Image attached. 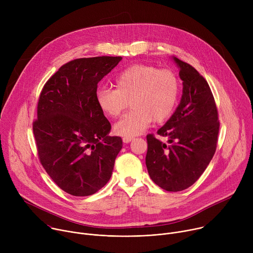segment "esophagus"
<instances>
[{"instance_id": "1", "label": "esophagus", "mask_w": 253, "mask_h": 253, "mask_svg": "<svg viewBox=\"0 0 253 253\" xmlns=\"http://www.w3.org/2000/svg\"><path fill=\"white\" fill-rule=\"evenodd\" d=\"M134 139V137H123V142L124 143H129Z\"/></svg>"}]
</instances>
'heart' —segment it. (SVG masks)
<instances>
[{
	"instance_id": "b5f03b06",
	"label": "heart",
	"mask_w": 253,
	"mask_h": 253,
	"mask_svg": "<svg viewBox=\"0 0 253 253\" xmlns=\"http://www.w3.org/2000/svg\"><path fill=\"white\" fill-rule=\"evenodd\" d=\"M115 87L98 89L96 102L112 118L118 117L130 102L132 110L114 126L115 132L125 137L141 134L152 121L168 119L180 94V80L174 71L150 65L128 67L116 77Z\"/></svg>"
}]
</instances>
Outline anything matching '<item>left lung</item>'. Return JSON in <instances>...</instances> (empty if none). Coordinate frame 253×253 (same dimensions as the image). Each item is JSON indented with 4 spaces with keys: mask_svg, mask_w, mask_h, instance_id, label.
<instances>
[{
    "mask_svg": "<svg viewBox=\"0 0 253 253\" xmlns=\"http://www.w3.org/2000/svg\"><path fill=\"white\" fill-rule=\"evenodd\" d=\"M183 81L177 109L157 134L147 135L146 166L150 178L166 191H182L202 175L211 161L219 132L218 112L207 81L191 65L173 58Z\"/></svg>",
    "mask_w": 253,
    "mask_h": 253,
    "instance_id": "8db88e82",
    "label": "left lung"
}]
</instances>
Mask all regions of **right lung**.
I'll return each instance as SVG.
<instances>
[{
    "instance_id": "add662e5",
    "label": "right lung",
    "mask_w": 253,
    "mask_h": 253,
    "mask_svg": "<svg viewBox=\"0 0 253 253\" xmlns=\"http://www.w3.org/2000/svg\"><path fill=\"white\" fill-rule=\"evenodd\" d=\"M122 57L80 58L63 65L39 97L33 132L41 164L73 196H89L111 178L122 139L96 102L98 83Z\"/></svg>"
}]
</instances>
